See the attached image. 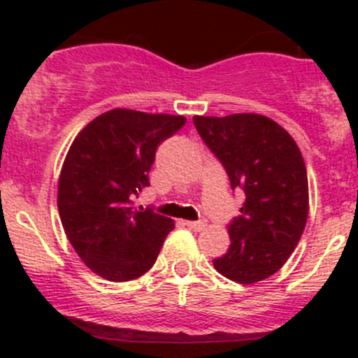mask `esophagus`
<instances>
[{
	"label": "esophagus",
	"mask_w": 358,
	"mask_h": 358,
	"mask_svg": "<svg viewBox=\"0 0 358 358\" xmlns=\"http://www.w3.org/2000/svg\"><path fill=\"white\" fill-rule=\"evenodd\" d=\"M182 224H184V227H187V229L189 230H202L204 229V227H206V224L202 223V221H182Z\"/></svg>",
	"instance_id": "1"
}]
</instances>
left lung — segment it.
<instances>
[{
  "label": "left lung",
  "mask_w": 358,
  "mask_h": 358,
  "mask_svg": "<svg viewBox=\"0 0 358 358\" xmlns=\"http://www.w3.org/2000/svg\"><path fill=\"white\" fill-rule=\"evenodd\" d=\"M201 139L243 191L230 247L213 267L239 284L271 277L299 243L308 217V178L292 135L264 115L193 117Z\"/></svg>",
  "instance_id": "left-lung-1"
}]
</instances>
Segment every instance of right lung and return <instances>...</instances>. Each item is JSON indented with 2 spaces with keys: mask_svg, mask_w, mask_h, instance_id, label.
I'll return each instance as SVG.
<instances>
[{
  "mask_svg": "<svg viewBox=\"0 0 358 358\" xmlns=\"http://www.w3.org/2000/svg\"><path fill=\"white\" fill-rule=\"evenodd\" d=\"M185 124L180 115L111 109L81 129L64 157L57 206L66 238L100 277L124 282L145 275L156 262L169 217L131 199L150 185L159 143Z\"/></svg>",
  "mask_w": 358,
  "mask_h": 358,
  "instance_id": "right-lung-1",
  "label": "right lung"
}]
</instances>
